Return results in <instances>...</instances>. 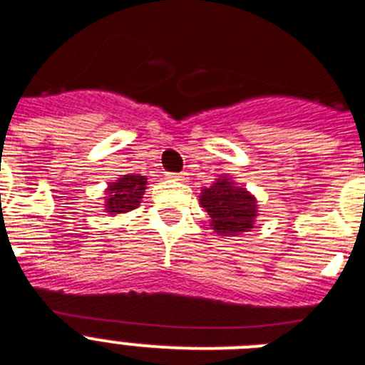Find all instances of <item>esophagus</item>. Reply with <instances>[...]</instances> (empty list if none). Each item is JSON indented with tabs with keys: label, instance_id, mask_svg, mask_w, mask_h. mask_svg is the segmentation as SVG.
Returning <instances> with one entry per match:
<instances>
[{
	"label": "esophagus",
	"instance_id": "esophagus-1",
	"mask_svg": "<svg viewBox=\"0 0 365 365\" xmlns=\"http://www.w3.org/2000/svg\"><path fill=\"white\" fill-rule=\"evenodd\" d=\"M170 177L171 180H179V182H186V180H188V175H186V173H170Z\"/></svg>",
	"mask_w": 365,
	"mask_h": 365
}]
</instances>
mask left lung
Listing matches in <instances>:
<instances>
[{
	"label": "left lung",
	"instance_id": "1",
	"mask_svg": "<svg viewBox=\"0 0 365 365\" xmlns=\"http://www.w3.org/2000/svg\"><path fill=\"white\" fill-rule=\"evenodd\" d=\"M200 203L210 216L215 233L222 237H237L254 227L257 216V201L248 190L237 186L231 179L222 177L201 190Z\"/></svg>",
	"mask_w": 365,
	"mask_h": 365
}]
</instances>
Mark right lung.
Segmentation results:
<instances>
[{
	"instance_id": "1",
	"label": "right lung",
	"mask_w": 365,
	"mask_h": 365,
	"mask_svg": "<svg viewBox=\"0 0 365 365\" xmlns=\"http://www.w3.org/2000/svg\"><path fill=\"white\" fill-rule=\"evenodd\" d=\"M147 177L143 175H123L119 180L108 186L106 212L110 215H123L130 212L140 205L141 195L145 192Z\"/></svg>"
}]
</instances>
